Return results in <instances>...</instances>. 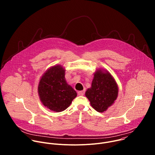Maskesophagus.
<instances>
[{
    "label": "esophagus",
    "mask_w": 155,
    "mask_h": 155,
    "mask_svg": "<svg viewBox=\"0 0 155 155\" xmlns=\"http://www.w3.org/2000/svg\"><path fill=\"white\" fill-rule=\"evenodd\" d=\"M84 93H85V90H83V91H78V94L79 96H83L84 94Z\"/></svg>",
    "instance_id": "1"
}]
</instances>
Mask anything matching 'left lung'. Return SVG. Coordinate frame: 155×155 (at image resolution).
I'll return each mask as SVG.
<instances>
[{
	"label": "left lung",
	"mask_w": 155,
	"mask_h": 155,
	"mask_svg": "<svg viewBox=\"0 0 155 155\" xmlns=\"http://www.w3.org/2000/svg\"><path fill=\"white\" fill-rule=\"evenodd\" d=\"M118 93V86L112 76L108 72L99 70L94 74L91 87L86 91L85 96L96 111L102 113L112 105Z\"/></svg>",
	"instance_id": "8db88e82"
}]
</instances>
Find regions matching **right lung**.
<instances>
[{"label": "right lung", "mask_w": 155, "mask_h": 155, "mask_svg": "<svg viewBox=\"0 0 155 155\" xmlns=\"http://www.w3.org/2000/svg\"><path fill=\"white\" fill-rule=\"evenodd\" d=\"M38 92L42 104L53 111L61 112L71 105L76 91L67 83L61 65L48 69L40 80Z\"/></svg>", "instance_id": "obj_1"}]
</instances>
